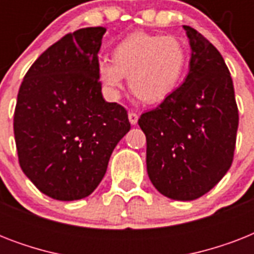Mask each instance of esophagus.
Here are the masks:
<instances>
[{
  "label": "esophagus",
  "instance_id": "obj_1",
  "mask_svg": "<svg viewBox=\"0 0 254 254\" xmlns=\"http://www.w3.org/2000/svg\"><path fill=\"white\" fill-rule=\"evenodd\" d=\"M127 117H129V121H130L131 125H135L137 121H138V115L134 113V112H129V113H127Z\"/></svg>",
  "mask_w": 254,
  "mask_h": 254
}]
</instances>
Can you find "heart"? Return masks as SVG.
<instances>
[{"label":"heart","mask_w":254,"mask_h":254,"mask_svg":"<svg viewBox=\"0 0 254 254\" xmlns=\"http://www.w3.org/2000/svg\"><path fill=\"white\" fill-rule=\"evenodd\" d=\"M187 54L173 35L133 33L113 50V61L97 62V77L111 97H117L127 76L133 95L145 103L161 101L179 84Z\"/></svg>","instance_id":"b5f03b06"}]
</instances>
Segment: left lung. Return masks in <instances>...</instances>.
<instances>
[{
    "label": "left lung",
    "mask_w": 254,
    "mask_h": 254,
    "mask_svg": "<svg viewBox=\"0 0 254 254\" xmlns=\"http://www.w3.org/2000/svg\"><path fill=\"white\" fill-rule=\"evenodd\" d=\"M191 47L183 84L142 113L151 183L174 200H195L221 181L233 161L239 127L229 69L216 47L183 26Z\"/></svg>",
    "instance_id": "left-lung-1"
}]
</instances>
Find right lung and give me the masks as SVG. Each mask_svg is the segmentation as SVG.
Listing matches in <instances>:
<instances>
[{
  "label": "right lung",
  "mask_w": 254,
  "mask_h": 254,
  "mask_svg": "<svg viewBox=\"0 0 254 254\" xmlns=\"http://www.w3.org/2000/svg\"><path fill=\"white\" fill-rule=\"evenodd\" d=\"M105 31L99 26L64 35L34 62L18 92V161L35 187L57 200L91 195L130 130L127 109L101 93L96 68Z\"/></svg>",
  "instance_id": "1"
}]
</instances>
